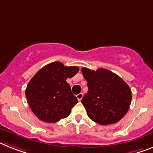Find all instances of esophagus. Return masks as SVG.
I'll use <instances>...</instances> for the list:
<instances>
[{
  "label": "esophagus",
  "instance_id": "1",
  "mask_svg": "<svg viewBox=\"0 0 153 153\" xmlns=\"http://www.w3.org/2000/svg\"><path fill=\"white\" fill-rule=\"evenodd\" d=\"M83 96H84V94H82V93H79V94H76V98H77V99H78V101H79V102H80V101H81Z\"/></svg>",
  "mask_w": 153,
  "mask_h": 153
}]
</instances>
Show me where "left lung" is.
Masks as SVG:
<instances>
[{
  "instance_id": "1",
  "label": "left lung",
  "mask_w": 153,
  "mask_h": 153,
  "mask_svg": "<svg viewBox=\"0 0 153 153\" xmlns=\"http://www.w3.org/2000/svg\"><path fill=\"white\" fill-rule=\"evenodd\" d=\"M81 72L88 81V93L81 103L90 119L98 124L117 123L127 113L132 92L119 76L105 69L96 71L83 67Z\"/></svg>"
}]
</instances>
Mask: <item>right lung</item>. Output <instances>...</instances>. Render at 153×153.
I'll return each mask as SVG.
<instances>
[{
    "mask_svg": "<svg viewBox=\"0 0 153 153\" xmlns=\"http://www.w3.org/2000/svg\"><path fill=\"white\" fill-rule=\"evenodd\" d=\"M76 66H65L55 62L40 69L29 82L25 94L31 110L46 123H55L67 117L78 102L66 82L77 74Z\"/></svg>",
    "mask_w": 153,
    "mask_h": 153,
    "instance_id": "1",
    "label": "right lung"
}]
</instances>
